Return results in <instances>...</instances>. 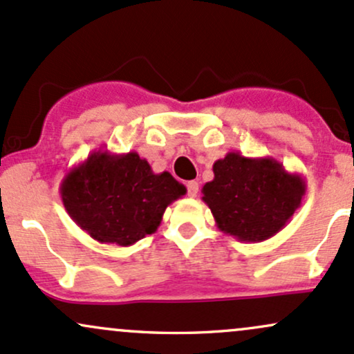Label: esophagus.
Returning <instances> with one entry per match:
<instances>
[{
    "instance_id": "esophagus-1",
    "label": "esophagus",
    "mask_w": 354,
    "mask_h": 354,
    "mask_svg": "<svg viewBox=\"0 0 354 354\" xmlns=\"http://www.w3.org/2000/svg\"><path fill=\"white\" fill-rule=\"evenodd\" d=\"M197 194H198V182H196V180L187 182V196L197 197Z\"/></svg>"
}]
</instances>
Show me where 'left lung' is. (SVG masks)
<instances>
[{
  "instance_id": "8db88e82",
  "label": "left lung",
  "mask_w": 354,
  "mask_h": 354,
  "mask_svg": "<svg viewBox=\"0 0 354 354\" xmlns=\"http://www.w3.org/2000/svg\"><path fill=\"white\" fill-rule=\"evenodd\" d=\"M214 178L202 187L222 232L244 242L276 236L299 209L306 180L272 157H244L229 152L216 160Z\"/></svg>"
}]
</instances>
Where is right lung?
<instances>
[{
  "mask_svg": "<svg viewBox=\"0 0 354 354\" xmlns=\"http://www.w3.org/2000/svg\"><path fill=\"white\" fill-rule=\"evenodd\" d=\"M187 192L169 172L156 174L137 152L95 150L59 185L75 224L102 244L132 245L153 234L165 209Z\"/></svg>",
  "mask_w": 354,
  "mask_h": 354,
  "instance_id": "add662e5",
  "label": "right lung"
}]
</instances>
